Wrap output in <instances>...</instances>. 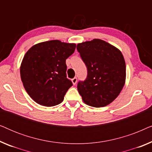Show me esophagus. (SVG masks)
<instances>
[{
    "mask_svg": "<svg viewBox=\"0 0 152 152\" xmlns=\"http://www.w3.org/2000/svg\"><path fill=\"white\" fill-rule=\"evenodd\" d=\"M77 77H74L73 79H72V82L73 85H75L77 84Z\"/></svg>",
    "mask_w": 152,
    "mask_h": 152,
    "instance_id": "esophagus-1",
    "label": "esophagus"
}]
</instances>
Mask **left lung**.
<instances>
[{
    "label": "left lung",
    "mask_w": 152,
    "mask_h": 152,
    "mask_svg": "<svg viewBox=\"0 0 152 152\" xmlns=\"http://www.w3.org/2000/svg\"><path fill=\"white\" fill-rule=\"evenodd\" d=\"M77 50L88 70L86 80L77 84L83 101L93 107L109 104L125 84L126 64L121 51L99 39L78 43Z\"/></svg>",
    "instance_id": "left-lung-1"
}]
</instances>
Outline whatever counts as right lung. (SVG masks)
I'll use <instances>...</instances> for the list:
<instances>
[{
	"label": "right lung",
	"mask_w": 152,
	"mask_h": 152,
	"mask_svg": "<svg viewBox=\"0 0 152 152\" xmlns=\"http://www.w3.org/2000/svg\"><path fill=\"white\" fill-rule=\"evenodd\" d=\"M75 47V43L48 41L34 45L24 55L20 78L26 92L37 104L53 107L64 100L72 86L66 77V59Z\"/></svg>",
	"instance_id": "obj_1"
}]
</instances>
